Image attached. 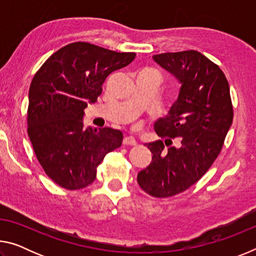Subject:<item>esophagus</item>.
Masks as SVG:
<instances>
[{
  "label": "esophagus",
  "mask_w": 256,
  "mask_h": 256,
  "mask_svg": "<svg viewBox=\"0 0 256 256\" xmlns=\"http://www.w3.org/2000/svg\"><path fill=\"white\" fill-rule=\"evenodd\" d=\"M138 144L136 138L132 136H128L123 138V144L125 146H136Z\"/></svg>",
  "instance_id": "obj_1"
}]
</instances>
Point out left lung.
I'll use <instances>...</instances> for the list:
<instances>
[{
    "instance_id": "obj_1",
    "label": "left lung",
    "mask_w": 256,
    "mask_h": 256,
    "mask_svg": "<svg viewBox=\"0 0 256 256\" xmlns=\"http://www.w3.org/2000/svg\"><path fill=\"white\" fill-rule=\"evenodd\" d=\"M152 60L180 86L168 114L154 122L156 133L166 140L146 144L152 160L138 174V183L150 196L168 198L196 183L214 164L232 126V106L224 72L200 52L164 53ZM175 137L178 146L166 148V141Z\"/></svg>"
}]
</instances>
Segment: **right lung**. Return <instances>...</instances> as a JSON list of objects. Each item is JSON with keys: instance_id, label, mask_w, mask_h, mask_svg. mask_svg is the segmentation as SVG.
<instances>
[{"instance_id": "1", "label": "right lung", "mask_w": 256, "mask_h": 256, "mask_svg": "<svg viewBox=\"0 0 256 256\" xmlns=\"http://www.w3.org/2000/svg\"><path fill=\"white\" fill-rule=\"evenodd\" d=\"M136 58L89 42L62 47L42 64L29 88L28 136L38 162L60 188L80 190L96 180L105 156L122 144L123 133L84 128V110L102 84Z\"/></svg>"}]
</instances>
